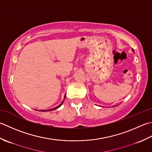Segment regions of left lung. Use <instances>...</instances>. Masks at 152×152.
<instances>
[{
  "mask_svg": "<svg viewBox=\"0 0 152 152\" xmlns=\"http://www.w3.org/2000/svg\"><path fill=\"white\" fill-rule=\"evenodd\" d=\"M132 52H134V50H133V49H132ZM114 107H115V106H114Z\"/></svg>",
  "mask_w": 152,
  "mask_h": 152,
  "instance_id": "obj_1",
  "label": "left lung"
}]
</instances>
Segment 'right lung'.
<instances>
[{
    "label": "right lung",
    "mask_w": 152,
    "mask_h": 152,
    "mask_svg": "<svg viewBox=\"0 0 152 152\" xmlns=\"http://www.w3.org/2000/svg\"><path fill=\"white\" fill-rule=\"evenodd\" d=\"M65 98H66V95L64 96V100H65ZM64 100L61 102V104H60V106H57V107H54V108H53V109H50V110H41L42 111H52V110H56V109H58V107H60L61 105H62V104L64 103Z\"/></svg>",
    "instance_id": "obj_1"
}]
</instances>
